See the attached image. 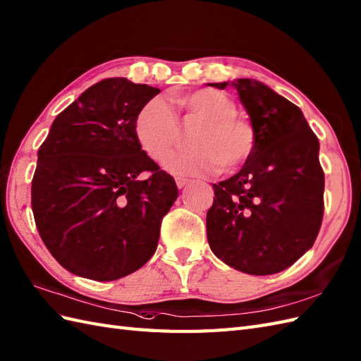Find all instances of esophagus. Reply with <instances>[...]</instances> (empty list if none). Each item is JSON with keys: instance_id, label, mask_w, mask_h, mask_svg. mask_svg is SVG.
Here are the masks:
<instances>
[{"instance_id": "obj_1", "label": "esophagus", "mask_w": 361, "mask_h": 361, "mask_svg": "<svg viewBox=\"0 0 361 361\" xmlns=\"http://www.w3.org/2000/svg\"><path fill=\"white\" fill-rule=\"evenodd\" d=\"M187 183H190L188 179L185 178H176V185H178V188H183L187 185Z\"/></svg>"}]
</instances>
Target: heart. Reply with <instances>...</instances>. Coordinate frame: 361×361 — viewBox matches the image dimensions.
I'll use <instances>...</instances> for the list:
<instances>
[{"label":"heart","instance_id":"b5f03b06","mask_svg":"<svg viewBox=\"0 0 361 361\" xmlns=\"http://www.w3.org/2000/svg\"><path fill=\"white\" fill-rule=\"evenodd\" d=\"M173 102L187 122H200L190 137L192 148L173 154L165 162L176 174H208L221 169L231 173L247 164L256 147L251 122L239 116L230 96L214 89L178 93ZM140 147L154 161H164L180 142V130L173 110L164 99L153 98L142 105L135 119Z\"/></svg>","mask_w":361,"mask_h":361}]
</instances>
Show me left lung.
I'll use <instances>...</instances> for the list:
<instances>
[{
  "label": "left lung",
  "instance_id": "left-lung-1",
  "mask_svg": "<svg viewBox=\"0 0 361 361\" xmlns=\"http://www.w3.org/2000/svg\"><path fill=\"white\" fill-rule=\"evenodd\" d=\"M209 85L234 87L256 131V147L242 170L213 183L209 248L237 271L276 274L300 259L320 231L324 174L319 139L295 104L256 79Z\"/></svg>",
  "mask_w": 361,
  "mask_h": 361
}]
</instances>
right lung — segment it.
<instances>
[{
	"mask_svg": "<svg viewBox=\"0 0 361 361\" xmlns=\"http://www.w3.org/2000/svg\"><path fill=\"white\" fill-rule=\"evenodd\" d=\"M161 90L127 78L89 87L61 111L38 150L32 209L61 267L110 282L150 260L162 217L178 199L169 173L135 135L142 105ZM150 172L147 180L140 178Z\"/></svg>",
	"mask_w": 361,
	"mask_h": 361,
	"instance_id": "1",
	"label": "right lung"
}]
</instances>
